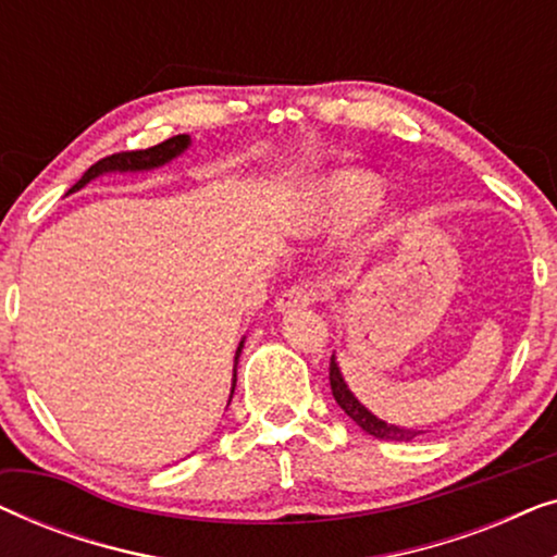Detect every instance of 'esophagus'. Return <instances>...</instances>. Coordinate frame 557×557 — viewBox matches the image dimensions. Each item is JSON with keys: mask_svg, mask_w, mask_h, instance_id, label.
Returning a JSON list of instances; mask_svg holds the SVG:
<instances>
[{"mask_svg": "<svg viewBox=\"0 0 557 557\" xmlns=\"http://www.w3.org/2000/svg\"><path fill=\"white\" fill-rule=\"evenodd\" d=\"M317 299H319V294H317L314 286L299 284V286L286 288V292L278 296L276 309H278V311H296V309L309 307V304H314Z\"/></svg>", "mask_w": 557, "mask_h": 557, "instance_id": "1", "label": "esophagus"}]
</instances>
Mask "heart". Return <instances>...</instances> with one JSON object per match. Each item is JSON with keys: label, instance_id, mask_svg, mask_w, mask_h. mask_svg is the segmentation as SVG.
<instances>
[{"label": "heart", "instance_id": "heart-1", "mask_svg": "<svg viewBox=\"0 0 557 557\" xmlns=\"http://www.w3.org/2000/svg\"><path fill=\"white\" fill-rule=\"evenodd\" d=\"M380 195V182L364 172H342L309 197L304 227H342L362 215Z\"/></svg>", "mask_w": 557, "mask_h": 557}]
</instances>
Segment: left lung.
<instances>
[{
  "label": "left lung",
  "mask_w": 557,
  "mask_h": 557,
  "mask_svg": "<svg viewBox=\"0 0 557 557\" xmlns=\"http://www.w3.org/2000/svg\"><path fill=\"white\" fill-rule=\"evenodd\" d=\"M330 385H332L334 400L339 403V408L345 410V413L352 418V421L360 425L364 433H370V436H375L380 441H410V438H416L418 433H421V431H413V429H398V425H391V423L380 421V418L372 416L370 410L364 408L352 393H349V387L345 385V377H342V372L337 368V362H334V357L330 362Z\"/></svg>",
  "instance_id": "obj_1"
}]
</instances>
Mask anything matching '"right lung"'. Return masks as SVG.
Segmentation results:
<instances>
[{
  "label": "right lung",
  "mask_w": 557,
  "mask_h": 557,
  "mask_svg": "<svg viewBox=\"0 0 557 557\" xmlns=\"http://www.w3.org/2000/svg\"><path fill=\"white\" fill-rule=\"evenodd\" d=\"M189 144V136L180 134V136H172V139H166L162 144H157V147H149V149H132V151H119V154H111V157H103L98 159V162L90 166V170L83 174V177L75 182V185L67 189V193H75V189L86 187L90 180L98 177V174L103 172H126V170H154V166H162L164 162H170L182 151L187 149ZM243 347V342H240ZM240 347H238V355H240ZM238 355H235V368H238ZM235 375L238 372L233 370V391H235ZM233 398V395H231Z\"/></svg>",
  "instance_id": "right-lung-1"
}]
</instances>
